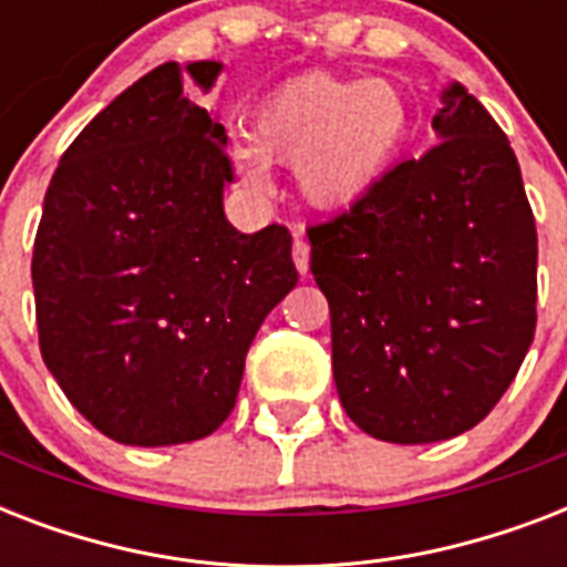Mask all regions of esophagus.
I'll use <instances>...</instances> for the list:
<instances>
[{
	"label": "esophagus",
	"instance_id": "esophagus-1",
	"mask_svg": "<svg viewBox=\"0 0 567 567\" xmlns=\"http://www.w3.org/2000/svg\"><path fill=\"white\" fill-rule=\"evenodd\" d=\"M291 256H293V265H297V270H300V274H309V244H306V240L302 238L293 240Z\"/></svg>",
	"mask_w": 567,
	"mask_h": 567
}]
</instances>
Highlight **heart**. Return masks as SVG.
Here are the masks:
<instances>
[{
	"instance_id": "b5f03b06",
	"label": "heart",
	"mask_w": 567,
	"mask_h": 567,
	"mask_svg": "<svg viewBox=\"0 0 567 567\" xmlns=\"http://www.w3.org/2000/svg\"><path fill=\"white\" fill-rule=\"evenodd\" d=\"M412 126V102L400 84L309 73L258 105L252 141L231 146V164L249 185H265L267 162L293 164L306 203L344 208L391 173Z\"/></svg>"
}]
</instances>
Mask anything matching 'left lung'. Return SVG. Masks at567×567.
<instances>
[{"label":"left lung","instance_id":"obj_1","mask_svg":"<svg viewBox=\"0 0 567 567\" xmlns=\"http://www.w3.org/2000/svg\"><path fill=\"white\" fill-rule=\"evenodd\" d=\"M432 128L439 146L309 229L341 405L391 444L476 426L536 336V220L509 137L458 82Z\"/></svg>","mask_w":567,"mask_h":567}]
</instances>
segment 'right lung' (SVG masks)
<instances>
[{"mask_svg":"<svg viewBox=\"0 0 567 567\" xmlns=\"http://www.w3.org/2000/svg\"><path fill=\"white\" fill-rule=\"evenodd\" d=\"M220 61L155 66L82 128L43 199L31 282L40 353L109 439H205L235 409L258 327L297 285L291 235L226 220V128L188 100Z\"/></svg>","mask_w":567,"mask_h":567,"instance_id":"right-lung-1","label":"right lung"}]
</instances>
